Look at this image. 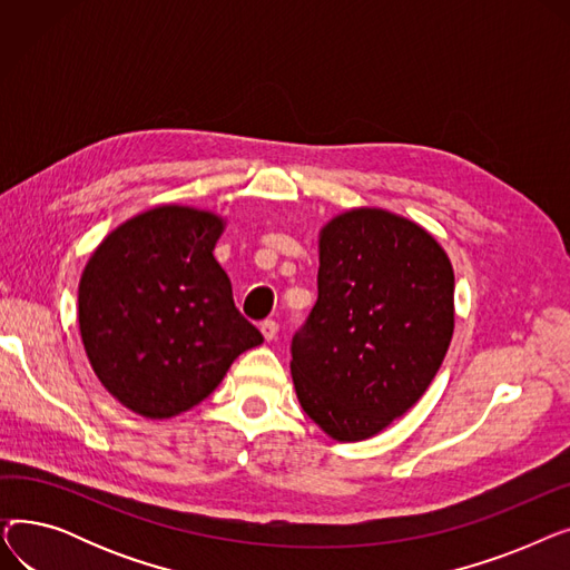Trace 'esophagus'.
<instances>
[{
    "label": "esophagus",
    "instance_id": "1",
    "mask_svg": "<svg viewBox=\"0 0 570 570\" xmlns=\"http://www.w3.org/2000/svg\"><path fill=\"white\" fill-rule=\"evenodd\" d=\"M277 333H279V325L275 321H263L261 323V335H263L265 342L277 340Z\"/></svg>",
    "mask_w": 570,
    "mask_h": 570
}]
</instances>
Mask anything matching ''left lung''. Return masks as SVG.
I'll list each match as a JSON object with an SVG mask.
<instances>
[{
  "instance_id": "1",
  "label": "left lung",
  "mask_w": 570,
  "mask_h": 570,
  "mask_svg": "<svg viewBox=\"0 0 570 570\" xmlns=\"http://www.w3.org/2000/svg\"><path fill=\"white\" fill-rule=\"evenodd\" d=\"M455 327V275L415 222L353 207L318 235V301L291 344L295 395L337 441H363L425 395Z\"/></svg>"
}]
</instances>
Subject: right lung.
Here are the masks:
<instances>
[{"instance_id": "add662e5", "label": "right lung", "mask_w": 570, "mask_h": 570, "mask_svg": "<svg viewBox=\"0 0 570 570\" xmlns=\"http://www.w3.org/2000/svg\"><path fill=\"white\" fill-rule=\"evenodd\" d=\"M226 222L189 205H157L119 224L78 284L85 353L106 391L164 421L200 404L239 353L263 342L235 309L215 258Z\"/></svg>"}]
</instances>
